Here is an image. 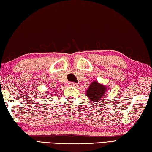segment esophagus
Masks as SVG:
<instances>
[{"instance_id":"esophagus-1","label":"esophagus","mask_w":152,"mask_h":152,"mask_svg":"<svg viewBox=\"0 0 152 152\" xmlns=\"http://www.w3.org/2000/svg\"><path fill=\"white\" fill-rule=\"evenodd\" d=\"M69 85L71 86H77V84L75 83V82H69Z\"/></svg>"}]
</instances>
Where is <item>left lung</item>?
I'll use <instances>...</instances> for the list:
<instances>
[{
	"instance_id": "left-lung-1",
	"label": "left lung",
	"mask_w": 152,
	"mask_h": 152,
	"mask_svg": "<svg viewBox=\"0 0 152 152\" xmlns=\"http://www.w3.org/2000/svg\"><path fill=\"white\" fill-rule=\"evenodd\" d=\"M106 91V87L95 81L92 82L88 89L86 90V96L93 102H98L101 100Z\"/></svg>"
}]
</instances>
